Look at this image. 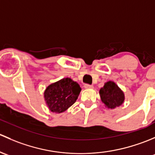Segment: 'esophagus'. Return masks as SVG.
<instances>
[{
  "label": "esophagus",
  "mask_w": 155,
  "mask_h": 155,
  "mask_svg": "<svg viewBox=\"0 0 155 155\" xmlns=\"http://www.w3.org/2000/svg\"><path fill=\"white\" fill-rule=\"evenodd\" d=\"M84 87H85L86 89H92L93 88V86L90 85V84H84Z\"/></svg>",
  "instance_id": "esophagus-1"
}]
</instances>
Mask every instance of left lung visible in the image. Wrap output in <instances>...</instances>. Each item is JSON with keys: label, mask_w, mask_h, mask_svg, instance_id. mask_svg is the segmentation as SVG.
<instances>
[{"label": "left lung", "mask_w": 155, "mask_h": 155, "mask_svg": "<svg viewBox=\"0 0 155 155\" xmlns=\"http://www.w3.org/2000/svg\"><path fill=\"white\" fill-rule=\"evenodd\" d=\"M101 101L108 108H115L123 103L125 96L122 91L112 81H108L100 89Z\"/></svg>", "instance_id": "left-lung-1"}]
</instances>
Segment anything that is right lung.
Masks as SVG:
<instances>
[{
    "mask_svg": "<svg viewBox=\"0 0 155 155\" xmlns=\"http://www.w3.org/2000/svg\"><path fill=\"white\" fill-rule=\"evenodd\" d=\"M81 89L71 78H64L51 84L45 91V99L49 109L54 113L64 112L73 104Z\"/></svg>",
    "mask_w": 155,
    "mask_h": 155,
    "instance_id": "right-lung-1",
    "label": "right lung"
}]
</instances>
